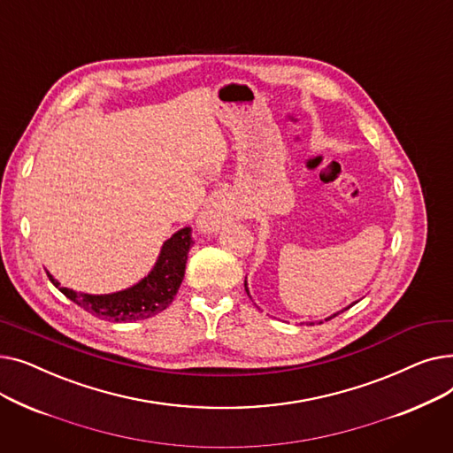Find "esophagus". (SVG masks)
<instances>
[{"mask_svg": "<svg viewBox=\"0 0 453 453\" xmlns=\"http://www.w3.org/2000/svg\"><path fill=\"white\" fill-rule=\"evenodd\" d=\"M233 207L226 198H217L205 205L198 219V227L203 233H214L222 226L229 224L233 220Z\"/></svg>", "mask_w": 453, "mask_h": 453, "instance_id": "1", "label": "esophagus"}]
</instances>
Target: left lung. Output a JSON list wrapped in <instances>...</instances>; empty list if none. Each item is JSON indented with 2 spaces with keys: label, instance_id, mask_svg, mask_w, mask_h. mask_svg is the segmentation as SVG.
<instances>
[{
  "label": "left lung",
  "instance_id": "left-lung-1",
  "mask_svg": "<svg viewBox=\"0 0 453 453\" xmlns=\"http://www.w3.org/2000/svg\"><path fill=\"white\" fill-rule=\"evenodd\" d=\"M244 287H246V292H248V296H250V290H248V280H244ZM356 303H358V301H356ZM356 303H352V304H356ZM352 304H349L347 308H350ZM347 308H343V311H347ZM343 311H340V312H343ZM340 312H336V314H332V316H330V318H326L325 321H328V319H332V318H336V316H338ZM319 323H323V321H319ZM301 325H303V323H301ZM306 325H314V323H306Z\"/></svg>",
  "mask_w": 453,
  "mask_h": 453
}]
</instances>
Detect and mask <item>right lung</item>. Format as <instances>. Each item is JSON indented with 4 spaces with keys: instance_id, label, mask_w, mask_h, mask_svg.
Masks as SVG:
<instances>
[{
    "instance_id": "1",
    "label": "right lung",
    "mask_w": 453,
    "mask_h": 453,
    "mask_svg": "<svg viewBox=\"0 0 453 453\" xmlns=\"http://www.w3.org/2000/svg\"><path fill=\"white\" fill-rule=\"evenodd\" d=\"M190 244H193L190 227L176 231L169 241L163 242L156 265L149 275L135 282L134 287L113 294H82L73 288L60 287V282L50 272H47V277L67 299L77 303L84 311L101 319L115 323L147 319L163 312L178 294L185 275V263Z\"/></svg>"
}]
</instances>
